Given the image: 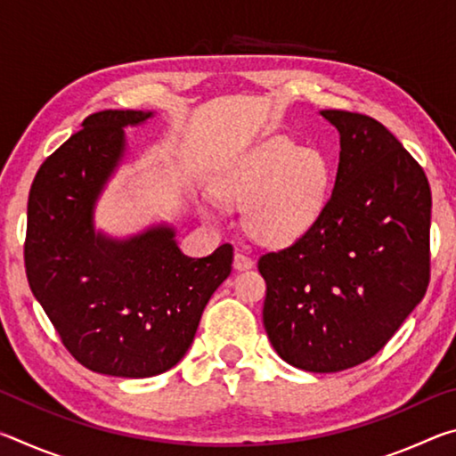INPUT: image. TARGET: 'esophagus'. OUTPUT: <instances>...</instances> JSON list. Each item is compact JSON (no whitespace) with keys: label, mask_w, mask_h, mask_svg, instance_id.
Segmentation results:
<instances>
[{"label":"esophagus","mask_w":456,"mask_h":456,"mask_svg":"<svg viewBox=\"0 0 456 456\" xmlns=\"http://www.w3.org/2000/svg\"><path fill=\"white\" fill-rule=\"evenodd\" d=\"M233 265H235L237 272H243V269L253 267V259H251V256H249V251H247V249H237V251H235Z\"/></svg>","instance_id":"34e87169"}]
</instances>
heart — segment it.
<instances>
[{
  "label": "heart",
  "mask_w": 456,
  "mask_h": 456,
  "mask_svg": "<svg viewBox=\"0 0 456 456\" xmlns=\"http://www.w3.org/2000/svg\"><path fill=\"white\" fill-rule=\"evenodd\" d=\"M328 179L326 159L318 151L273 136L231 160L215 179L213 192L221 203L251 198L247 227L253 237L267 245H288L318 221Z\"/></svg>",
  "instance_id": "heart-1"
}]
</instances>
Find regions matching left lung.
<instances>
[{
  "mask_svg": "<svg viewBox=\"0 0 456 456\" xmlns=\"http://www.w3.org/2000/svg\"><path fill=\"white\" fill-rule=\"evenodd\" d=\"M339 133L334 191L305 235L259 257L264 326L305 372L380 352L430 281V184L398 138L366 114L322 110Z\"/></svg>",
  "mask_w": 456,
  "mask_h": 456,
  "instance_id": "left-lung-1",
  "label": "left lung"
}]
</instances>
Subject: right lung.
<instances>
[{
  "label": "right lung",
  "mask_w": 456,
  "mask_h": 456,
  "mask_svg": "<svg viewBox=\"0 0 456 456\" xmlns=\"http://www.w3.org/2000/svg\"><path fill=\"white\" fill-rule=\"evenodd\" d=\"M152 112L102 110L44 160L28 199L26 275L66 350L92 372L149 378L173 368L227 280L233 247L187 257L175 229L128 239L94 231V205L125 157V126Z\"/></svg>",
  "instance_id": "obj_1"
}]
</instances>
